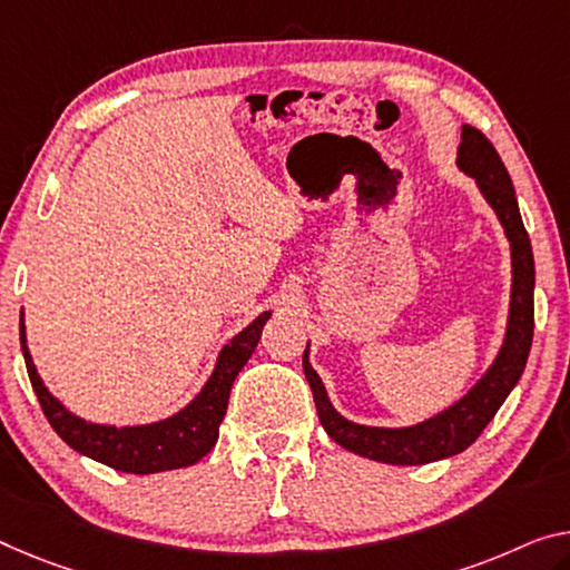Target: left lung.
Masks as SVG:
<instances>
[{"instance_id":"left-lung-1","label":"left lung","mask_w":570,"mask_h":570,"mask_svg":"<svg viewBox=\"0 0 570 570\" xmlns=\"http://www.w3.org/2000/svg\"><path fill=\"white\" fill-rule=\"evenodd\" d=\"M459 168L476 180L481 196L494 208L502 224L507 242H510L512 257V291H510V315H507V331L499 354L484 376L471 387L466 395L453 402L451 407L407 428H374L358 425L346 420L331 405L321 376L315 374L308 358V346L303 354V372L313 390V402L318 410V420L341 449L356 453V456L395 463V466H420V463L441 461L466 451L476 441L489 420L497 415L507 395L520 382L528 364L532 346V328H535V259H532V244L524 232L518 198H514L512 178L507 173L502 157L494 145L479 132L476 127L463 125L459 145Z\"/></svg>"}]
</instances>
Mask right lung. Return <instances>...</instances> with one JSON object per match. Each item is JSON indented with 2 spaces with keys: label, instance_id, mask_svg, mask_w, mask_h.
Here are the masks:
<instances>
[{
  "label": "right lung",
  "instance_id": "add662e5",
  "mask_svg": "<svg viewBox=\"0 0 570 570\" xmlns=\"http://www.w3.org/2000/svg\"><path fill=\"white\" fill-rule=\"evenodd\" d=\"M269 315H273L269 311L259 313L247 328L239 331L218 352L212 376L186 407L147 425H99L73 415L63 402L50 395L38 370H35L28 348V334H24V318L20 321V344L32 390L52 431L63 438L73 451L99 463H107L111 469L127 471V474H157V471L194 466L196 461L214 449L218 441V425H222L226 405H229L232 384L236 374L242 372V366L255 354V346L259 344L262 328H265Z\"/></svg>",
  "mask_w": 570,
  "mask_h": 570
}]
</instances>
